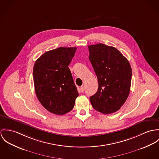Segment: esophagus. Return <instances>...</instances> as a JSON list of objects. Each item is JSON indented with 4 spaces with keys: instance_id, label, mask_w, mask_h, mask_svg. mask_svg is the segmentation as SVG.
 <instances>
[{
    "instance_id": "34e87169",
    "label": "esophagus",
    "mask_w": 159,
    "mask_h": 159,
    "mask_svg": "<svg viewBox=\"0 0 159 159\" xmlns=\"http://www.w3.org/2000/svg\"><path fill=\"white\" fill-rule=\"evenodd\" d=\"M80 91H81L82 93H84V86L80 87Z\"/></svg>"
}]
</instances>
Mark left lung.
Wrapping results in <instances>:
<instances>
[{
    "label": "left lung",
    "instance_id": "obj_1",
    "mask_svg": "<svg viewBox=\"0 0 159 159\" xmlns=\"http://www.w3.org/2000/svg\"><path fill=\"white\" fill-rule=\"evenodd\" d=\"M89 60L98 77V91L89 98L93 107L104 114L118 111L130 89L132 69L117 49L104 44L88 46Z\"/></svg>",
    "mask_w": 159,
    "mask_h": 159
}]
</instances>
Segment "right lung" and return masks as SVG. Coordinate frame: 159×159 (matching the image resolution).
Listing matches in <instances>:
<instances>
[{
  "mask_svg": "<svg viewBox=\"0 0 159 159\" xmlns=\"http://www.w3.org/2000/svg\"><path fill=\"white\" fill-rule=\"evenodd\" d=\"M75 47L48 51L36 61L34 82L38 99L47 110L61 115L72 110L79 93L68 68Z\"/></svg>",
  "mask_w": 159,
  "mask_h": 159,
  "instance_id": "add662e5",
  "label": "right lung"
}]
</instances>
